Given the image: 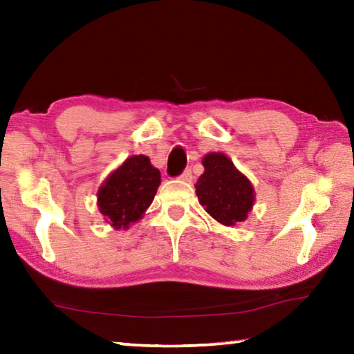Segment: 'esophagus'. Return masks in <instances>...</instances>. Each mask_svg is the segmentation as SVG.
Returning a JSON list of instances; mask_svg holds the SVG:
<instances>
[{"label":"esophagus","instance_id":"1","mask_svg":"<svg viewBox=\"0 0 354 354\" xmlns=\"http://www.w3.org/2000/svg\"><path fill=\"white\" fill-rule=\"evenodd\" d=\"M179 179H183V181H185V183H190L192 181V171H190V169L184 170L183 175L179 176Z\"/></svg>","mask_w":354,"mask_h":354}]
</instances>
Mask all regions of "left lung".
I'll return each instance as SVG.
<instances>
[{
  "label": "left lung",
  "mask_w": 354,
  "mask_h": 354,
  "mask_svg": "<svg viewBox=\"0 0 354 354\" xmlns=\"http://www.w3.org/2000/svg\"><path fill=\"white\" fill-rule=\"evenodd\" d=\"M201 162L205 173L195 192L205 211L225 226L247 220L256 200L250 179L223 153H207Z\"/></svg>",
  "instance_id": "left-lung-1"
}]
</instances>
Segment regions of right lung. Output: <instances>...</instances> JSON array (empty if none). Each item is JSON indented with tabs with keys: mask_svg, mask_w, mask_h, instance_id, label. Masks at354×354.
<instances>
[{
	"mask_svg": "<svg viewBox=\"0 0 354 354\" xmlns=\"http://www.w3.org/2000/svg\"><path fill=\"white\" fill-rule=\"evenodd\" d=\"M160 171L143 154H134L113 170L97 192V206L113 230H128L154 200Z\"/></svg>",
	"mask_w": 354,
	"mask_h": 354,
	"instance_id": "1",
	"label": "right lung"
}]
</instances>
